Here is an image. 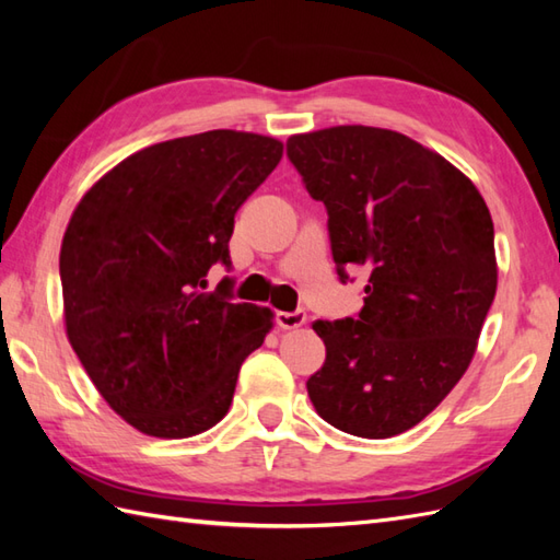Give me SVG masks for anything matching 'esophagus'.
Wrapping results in <instances>:
<instances>
[{
  "label": "esophagus",
  "instance_id": "34e87169",
  "mask_svg": "<svg viewBox=\"0 0 560 560\" xmlns=\"http://www.w3.org/2000/svg\"><path fill=\"white\" fill-rule=\"evenodd\" d=\"M305 311H295V313H277V325L281 329H299L305 325Z\"/></svg>",
  "mask_w": 560,
  "mask_h": 560
}]
</instances>
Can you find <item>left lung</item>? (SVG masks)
<instances>
[{
    "mask_svg": "<svg viewBox=\"0 0 560 560\" xmlns=\"http://www.w3.org/2000/svg\"><path fill=\"white\" fill-rule=\"evenodd\" d=\"M287 153L327 209L339 279L368 269L359 317L313 323L327 359L307 395L343 433L399 435L450 395L477 351L498 287L489 207L450 161L392 129L293 135Z\"/></svg>",
    "mask_w": 560,
    "mask_h": 560,
    "instance_id": "1",
    "label": "left lung"
}]
</instances>
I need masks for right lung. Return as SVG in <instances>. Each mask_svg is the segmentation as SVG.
<instances>
[{
	"instance_id": "add662e5",
	"label": "right lung",
	"mask_w": 560,
	"mask_h": 560,
	"mask_svg": "<svg viewBox=\"0 0 560 560\" xmlns=\"http://www.w3.org/2000/svg\"><path fill=\"white\" fill-rule=\"evenodd\" d=\"M283 156L273 137L211 129L141 149L81 197L59 249L71 349L115 413L153 438L217 425L273 313L233 303L235 211Z\"/></svg>"
}]
</instances>
